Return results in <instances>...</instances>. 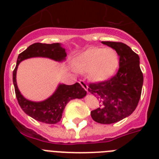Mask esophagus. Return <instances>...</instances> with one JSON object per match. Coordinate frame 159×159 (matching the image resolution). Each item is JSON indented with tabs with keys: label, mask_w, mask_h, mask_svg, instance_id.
<instances>
[{
	"label": "esophagus",
	"mask_w": 159,
	"mask_h": 159,
	"mask_svg": "<svg viewBox=\"0 0 159 159\" xmlns=\"http://www.w3.org/2000/svg\"><path fill=\"white\" fill-rule=\"evenodd\" d=\"M79 83L81 84V86H82V87H83L86 91H87V92L88 91V86H87V84L86 83V82H85L84 80H80Z\"/></svg>",
	"instance_id": "obj_1"
}]
</instances>
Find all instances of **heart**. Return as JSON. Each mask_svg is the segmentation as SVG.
<instances>
[{"label": "heart", "mask_w": 159, "mask_h": 159, "mask_svg": "<svg viewBox=\"0 0 159 159\" xmlns=\"http://www.w3.org/2000/svg\"><path fill=\"white\" fill-rule=\"evenodd\" d=\"M118 53L112 48H91L77 57L73 63L78 72H87L93 81L108 79L118 67Z\"/></svg>", "instance_id": "1"}]
</instances>
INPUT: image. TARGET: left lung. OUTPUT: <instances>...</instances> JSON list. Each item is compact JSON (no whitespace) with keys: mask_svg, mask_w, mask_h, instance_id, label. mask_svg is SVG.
Returning <instances> with one entry per match:
<instances>
[{"mask_svg":"<svg viewBox=\"0 0 159 159\" xmlns=\"http://www.w3.org/2000/svg\"><path fill=\"white\" fill-rule=\"evenodd\" d=\"M117 52L118 72L102 82L90 83L88 92L100 101L99 107L91 111L92 118L100 124H113L133 113L139 102L143 82L139 57L125 43L102 42Z\"/></svg>","mask_w":159,"mask_h":159,"instance_id":"1","label":"left lung"}]
</instances>
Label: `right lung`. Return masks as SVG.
Here are the masks:
<instances>
[{
  "mask_svg": "<svg viewBox=\"0 0 159 159\" xmlns=\"http://www.w3.org/2000/svg\"><path fill=\"white\" fill-rule=\"evenodd\" d=\"M67 53L60 43H35L29 46L20 53L16 66L13 71V83L17 101L25 113L34 120L46 124H56L62 118V111L66 105L73 99H81L87 95V92L78 83L73 85L61 84L56 92L45 101L40 102H30L20 94L16 84V71L20 62L26 58L33 57H49L55 61L65 59Z\"/></svg>",
  "mask_w": 159,
  "mask_h": 159,
  "instance_id": "1",
  "label": "right lung"
}]
</instances>
